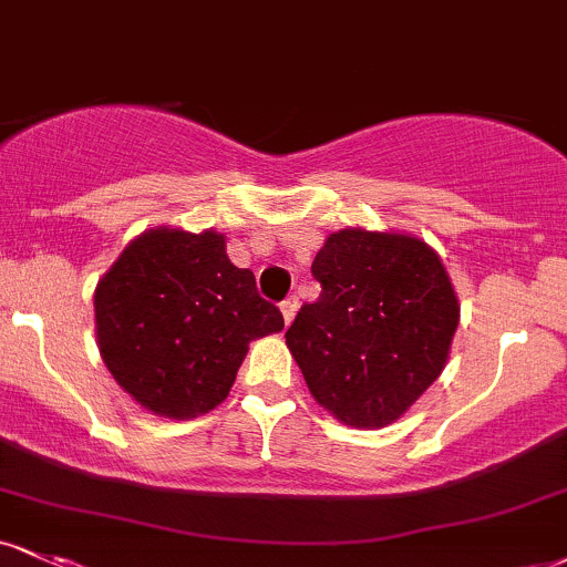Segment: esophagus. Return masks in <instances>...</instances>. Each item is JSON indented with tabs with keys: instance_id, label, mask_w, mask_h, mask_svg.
I'll list each match as a JSON object with an SVG mask.
<instances>
[{
	"instance_id": "1",
	"label": "esophagus",
	"mask_w": 567,
	"mask_h": 567,
	"mask_svg": "<svg viewBox=\"0 0 567 567\" xmlns=\"http://www.w3.org/2000/svg\"><path fill=\"white\" fill-rule=\"evenodd\" d=\"M298 298L296 296H290V298H285L282 303H279V309H282V317H285V324H290L292 319H296V313H298Z\"/></svg>"
}]
</instances>
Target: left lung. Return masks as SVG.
I'll list each match as a JSON object with an SVG mask.
<instances>
[{
  "label": "left lung",
  "mask_w": 567,
  "mask_h": 567,
  "mask_svg": "<svg viewBox=\"0 0 567 567\" xmlns=\"http://www.w3.org/2000/svg\"><path fill=\"white\" fill-rule=\"evenodd\" d=\"M322 285L285 332L317 404L351 427L399 420L443 372L460 301L420 237L332 231L311 264Z\"/></svg>",
  "instance_id": "obj_1"
}]
</instances>
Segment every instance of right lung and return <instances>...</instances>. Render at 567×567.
<instances>
[{
	"mask_svg": "<svg viewBox=\"0 0 567 567\" xmlns=\"http://www.w3.org/2000/svg\"><path fill=\"white\" fill-rule=\"evenodd\" d=\"M100 357L124 391L168 420L229 395L250 340L285 327L214 229L142 231L94 290Z\"/></svg>",
	"mask_w": 567,
	"mask_h": 567,
	"instance_id": "add662e5",
	"label": "right lung"
}]
</instances>
